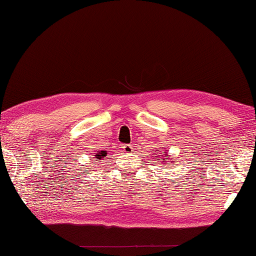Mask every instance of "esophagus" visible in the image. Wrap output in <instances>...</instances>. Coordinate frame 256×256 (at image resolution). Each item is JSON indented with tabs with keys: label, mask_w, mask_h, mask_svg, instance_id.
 Wrapping results in <instances>:
<instances>
[{
	"label": "esophagus",
	"mask_w": 256,
	"mask_h": 256,
	"mask_svg": "<svg viewBox=\"0 0 256 256\" xmlns=\"http://www.w3.org/2000/svg\"><path fill=\"white\" fill-rule=\"evenodd\" d=\"M123 149H124L125 152H128V154L133 152V146H132V144H124V146H123Z\"/></svg>",
	"instance_id": "34e87169"
}]
</instances>
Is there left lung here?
<instances>
[{"label": "left lung", "instance_id": "left-lung-1", "mask_svg": "<svg viewBox=\"0 0 256 256\" xmlns=\"http://www.w3.org/2000/svg\"><path fill=\"white\" fill-rule=\"evenodd\" d=\"M154 158H159V160H162V164H166L167 162H170V154H167V150L164 151V154L160 152L159 150H156V154H154ZM175 162H176V160H175Z\"/></svg>", "mask_w": 256, "mask_h": 256}]
</instances>
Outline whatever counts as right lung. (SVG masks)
<instances>
[{
  "label": "right lung",
  "mask_w": 256,
  "mask_h": 256,
  "mask_svg": "<svg viewBox=\"0 0 256 256\" xmlns=\"http://www.w3.org/2000/svg\"><path fill=\"white\" fill-rule=\"evenodd\" d=\"M106 156H107V151H102H102H98L97 154H94V158L96 159V160H94V162H98V160H104V158H105Z\"/></svg>",
  "instance_id": "obj_1"
}]
</instances>
